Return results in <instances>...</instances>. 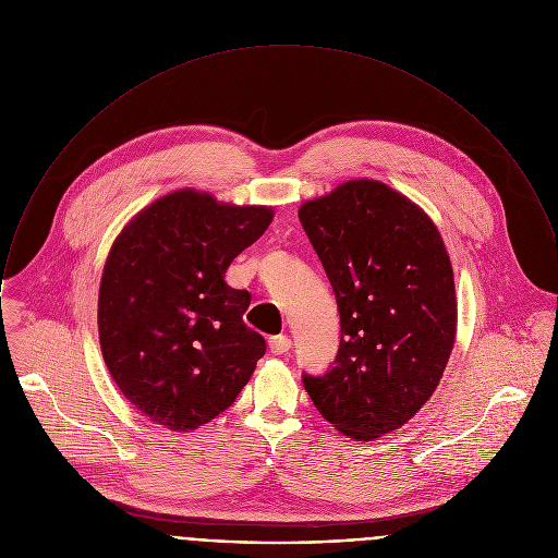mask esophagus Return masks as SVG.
I'll return each mask as SVG.
<instances>
[{
	"instance_id": "34e87169",
	"label": "esophagus",
	"mask_w": 558,
	"mask_h": 558,
	"mask_svg": "<svg viewBox=\"0 0 558 558\" xmlns=\"http://www.w3.org/2000/svg\"><path fill=\"white\" fill-rule=\"evenodd\" d=\"M289 349H291L289 336L280 335L269 338V353H271V355H282V353H287Z\"/></svg>"
}]
</instances>
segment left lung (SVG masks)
Here are the masks:
<instances>
[{
  "mask_svg": "<svg viewBox=\"0 0 558 558\" xmlns=\"http://www.w3.org/2000/svg\"><path fill=\"white\" fill-rule=\"evenodd\" d=\"M335 289L340 344L304 373L322 416L353 440L405 425L434 395L457 330L445 241L429 216L379 181H347L300 207Z\"/></svg>",
  "mask_w": 558,
  "mask_h": 558,
  "instance_id": "1",
  "label": "left lung"
}]
</instances>
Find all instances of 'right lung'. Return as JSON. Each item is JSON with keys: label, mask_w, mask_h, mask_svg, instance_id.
I'll return each mask as SVG.
<instances>
[{"label": "right lung", "mask_w": 558, "mask_h": 558, "mask_svg": "<svg viewBox=\"0 0 558 558\" xmlns=\"http://www.w3.org/2000/svg\"><path fill=\"white\" fill-rule=\"evenodd\" d=\"M274 220L181 190L137 214L113 241L99 289L104 360L148 421L192 432L230 408L265 355L243 324L250 293L226 284L234 256Z\"/></svg>", "instance_id": "obj_1"}]
</instances>
